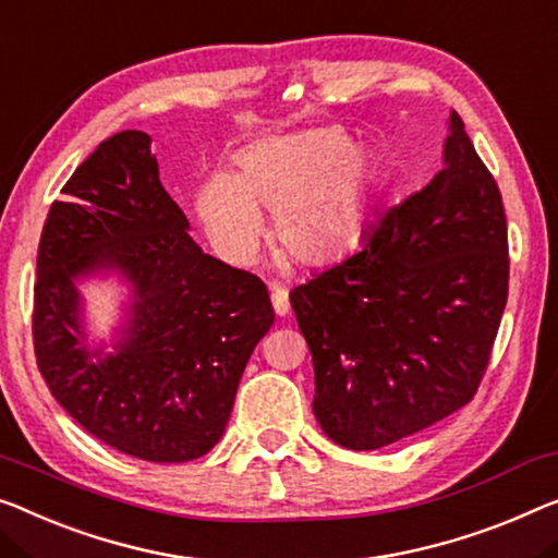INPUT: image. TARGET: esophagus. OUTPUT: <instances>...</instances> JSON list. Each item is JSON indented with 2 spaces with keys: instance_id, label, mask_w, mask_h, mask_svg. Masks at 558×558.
Here are the masks:
<instances>
[{
  "instance_id": "obj_1",
  "label": "esophagus",
  "mask_w": 558,
  "mask_h": 558,
  "mask_svg": "<svg viewBox=\"0 0 558 558\" xmlns=\"http://www.w3.org/2000/svg\"><path fill=\"white\" fill-rule=\"evenodd\" d=\"M270 301H272V307H276V313L280 315V318H286V315L290 313L288 290L280 288V286H272V288H270Z\"/></svg>"
}]
</instances>
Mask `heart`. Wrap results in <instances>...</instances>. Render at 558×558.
Instances as JSON below:
<instances>
[{
  "instance_id": "obj_1",
  "label": "heart",
  "mask_w": 558,
  "mask_h": 558,
  "mask_svg": "<svg viewBox=\"0 0 558 558\" xmlns=\"http://www.w3.org/2000/svg\"><path fill=\"white\" fill-rule=\"evenodd\" d=\"M235 174H210L195 210L228 260L251 263L272 213V243L301 265L351 253L368 222L376 157L340 128L260 140L238 155Z\"/></svg>"
}]
</instances>
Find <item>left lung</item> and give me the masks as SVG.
Wrapping results in <instances>:
<instances>
[{"instance_id":"1","label":"left lung","mask_w":558,"mask_h":558,"mask_svg":"<svg viewBox=\"0 0 558 558\" xmlns=\"http://www.w3.org/2000/svg\"><path fill=\"white\" fill-rule=\"evenodd\" d=\"M506 295L501 193L451 112L436 178L390 207L359 253L290 293L323 434L376 451L463 409L492 359Z\"/></svg>"}]
</instances>
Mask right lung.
<instances>
[{
	"mask_svg": "<svg viewBox=\"0 0 558 558\" xmlns=\"http://www.w3.org/2000/svg\"><path fill=\"white\" fill-rule=\"evenodd\" d=\"M149 143L140 130L99 143L49 207L32 336L49 390L87 434L135 459L182 463L220 440L276 313L260 278L190 238ZM107 271L131 286L110 352L86 343L76 288Z\"/></svg>",
	"mask_w": 558,
	"mask_h": 558,
	"instance_id": "add662e5",
	"label": "right lung"
}]
</instances>
